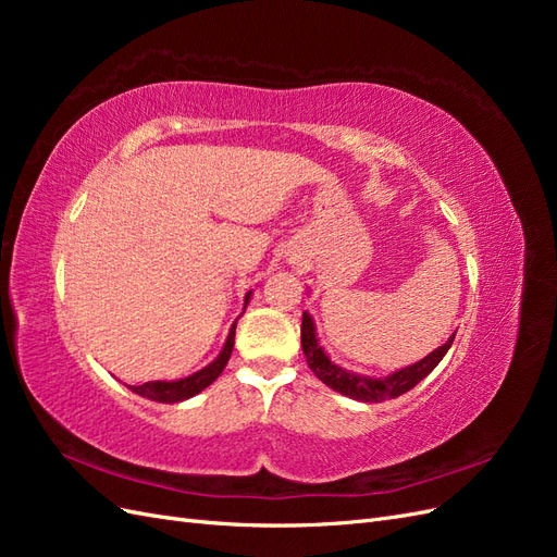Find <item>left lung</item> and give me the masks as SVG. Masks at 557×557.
<instances>
[{
    "label": "left lung",
    "instance_id": "obj_1",
    "mask_svg": "<svg viewBox=\"0 0 557 557\" xmlns=\"http://www.w3.org/2000/svg\"><path fill=\"white\" fill-rule=\"evenodd\" d=\"M453 339H455V334H450L444 346L434 348L423 360H418L409 367H401L393 374L367 376V374L350 372V369L332 362L325 348L318 344L315 323H313L311 313L305 311V315H301V350H305L311 372L325 385H330L332 391L342 393L350 399H358V401H385V399H395L404 393H409L413 385L423 381L432 372V369L444 360Z\"/></svg>",
    "mask_w": 557,
    "mask_h": 557
}]
</instances>
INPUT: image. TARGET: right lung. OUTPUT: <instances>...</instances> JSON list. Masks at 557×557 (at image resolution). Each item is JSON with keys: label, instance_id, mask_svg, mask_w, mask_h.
I'll return each mask as SVG.
<instances>
[{"label": "right lung", "instance_id": "1", "mask_svg": "<svg viewBox=\"0 0 557 557\" xmlns=\"http://www.w3.org/2000/svg\"><path fill=\"white\" fill-rule=\"evenodd\" d=\"M250 295H252V290H248L246 297H244V311L248 307ZM237 320H234L232 327H230V334H227L223 350L218 352V358L213 362H209L205 369H199V372L185 376V379H176V381H148V383H141V385H127V387L132 393H137L146 399L162 401V404H176V401H183V399H190V397L199 395L201 391H205V387H209L218 376L223 374V369H225V364L232 356V348H234V330H237Z\"/></svg>", "mask_w": 557, "mask_h": 557}]
</instances>
